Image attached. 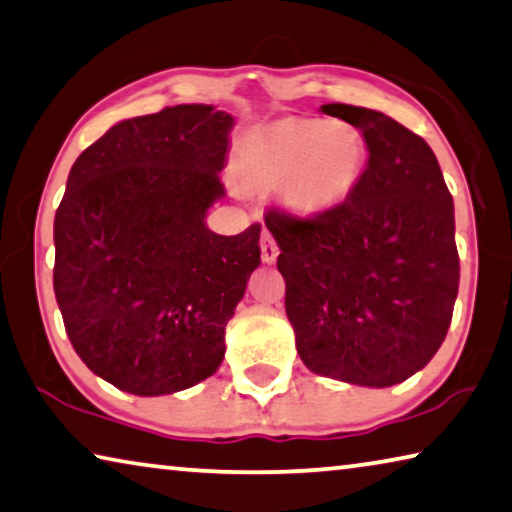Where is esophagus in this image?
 Wrapping results in <instances>:
<instances>
[{"label":"esophagus","instance_id":"esophagus-1","mask_svg":"<svg viewBox=\"0 0 512 512\" xmlns=\"http://www.w3.org/2000/svg\"><path fill=\"white\" fill-rule=\"evenodd\" d=\"M259 248H262V259H264L266 264H273L275 259H278V255H280L278 243H275L273 234L269 230L262 232V239H259Z\"/></svg>","mask_w":512,"mask_h":512}]
</instances>
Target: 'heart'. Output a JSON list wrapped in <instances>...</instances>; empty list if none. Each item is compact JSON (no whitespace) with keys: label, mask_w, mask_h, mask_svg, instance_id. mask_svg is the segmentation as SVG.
Returning <instances> with one entry per match:
<instances>
[{"label":"heart","mask_w":512,"mask_h":512,"mask_svg":"<svg viewBox=\"0 0 512 512\" xmlns=\"http://www.w3.org/2000/svg\"><path fill=\"white\" fill-rule=\"evenodd\" d=\"M369 145L362 129L344 120L287 118L248 134L239 168L250 184L278 189L298 212L339 205L360 182Z\"/></svg>","instance_id":"1"}]
</instances>
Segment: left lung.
I'll return each instance as SVG.
<instances>
[{"mask_svg":"<svg viewBox=\"0 0 512 512\" xmlns=\"http://www.w3.org/2000/svg\"><path fill=\"white\" fill-rule=\"evenodd\" d=\"M321 109L362 129L369 164L342 205L264 216L285 310L307 369L389 387L424 369L449 330L460 282L453 198L408 127L353 104Z\"/></svg>","mask_w":512,"mask_h":512,"instance_id":"left-lung-1","label":"left lung"}]
</instances>
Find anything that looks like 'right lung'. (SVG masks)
Here are the masks:
<instances>
[{"instance_id": "obj_1", "label": "right lung", "mask_w": 512, "mask_h": 512, "mask_svg": "<svg viewBox=\"0 0 512 512\" xmlns=\"http://www.w3.org/2000/svg\"><path fill=\"white\" fill-rule=\"evenodd\" d=\"M230 113L177 104L113 125L79 154L54 216V294L88 369L136 396L221 367L225 326L259 266L253 223L205 225L225 196Z\"/></svg>"}]
</instances>
